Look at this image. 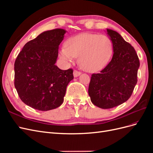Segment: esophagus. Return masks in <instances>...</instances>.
I'll return each instance as SVG.
<instances>
[{
    "label": "esophagus",
    "instance_id": "1",
    "mask_svg": "<svg viewBox=\"0 0 153 153\" xmlns=\"http://www.w3.org/2000/svg\"><path fill=\"white\" fill-rule=\"evenodd\" d=\"M80 74H81V72L78 71L77 70H74V71H73V75L75 77H77L79 75H80Z\"/></svg>",
    "mask_w": 153,
    "mask_h": 153
}]
</instances>
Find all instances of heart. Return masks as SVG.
<instances>
[{
	"label": "heart",
	"instance_id": "obj_1",
	"mask_svg": "<svg viewBox=\"0 0 153 153\" xmlns=\"http://www.w3.org/2000/svg\"><path fill=\"white\" fill-rule=\"evenodd\" d=\"M112 52V41L107 36L83 33L69 39L67 47L61 48L60 55L67 62H72L78 57L82 69L95 72L108 64Z\"/></svg>",
	"mask_w": 153,
	"mask_h": 153
}]
</instances>
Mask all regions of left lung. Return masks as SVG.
<instances>
[{
    "label": "left lung",
    "instance_id": "obj_1",
    "mask_svg": "<svg viewBox=\"0 0 153 153\" xmlns=\"http://www.w3.org/2000/svg\"><path fill=\"white\" fill-rule=\"evenodd\" d=\"M106 31L113 43V57L100 73L92 74L88 90L91 102L103 109L114 108L130 98L140 66L132 46L116 31Z\"/></svg>",
    "mask_w": 153,
    "mask_h": 153
}]
</instances>
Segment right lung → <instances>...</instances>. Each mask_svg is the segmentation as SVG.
I'll return each mask as SVG.
<instances>
[{
    "instance_id": "add662e5",
    "label": "right lung",
    "mask_w": 153,
    "mask_h": 153,
    "mask_svg": "<svg viewBox=\"0 0 153 153\" xmlns=\"http://www.w3.org/2000/svg\"><path fill=\"white\" fill-rule=\"evenodd\" d=\"M66 30L43 32L27 42L15 62V87L21 100L34 109L47 111L63 103L66 87L73 79L72 69L56 65L59 46Z\"/></svg>"
}]
</instances>
